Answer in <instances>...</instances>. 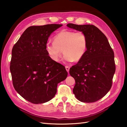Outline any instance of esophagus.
Wrapping results in <instances>:
<instances>
[{
  "label": "esophagus",
  "mask_w": 127,
  "mask_h": 127,
  "mask_svg": "<svg viewBox=\"0 0 127 127\" xmlns=\"http://www.w3.org/2000/svg\"><path fill=\"white\" fill-rule=\"evenodd\" d=\"M65 68H66V70H67V72H69V69H70V68H69V67H68V66H66L65 67Z\"/></svg>",
  "instance_id": "34e87169"
}]
</instances>
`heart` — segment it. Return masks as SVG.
I'll return each instance as SVG.
<instances>
[{
	"label": "heart",
	"instance_id": "heart-1",
	"mask_svg": "<svg viewBox=\"0 0 127 127\" xmlns=\"http://www.w3.org/2000/svg\"><path fill=\"white\" fill-rule=\"evenodd\" d=\"M54 42H48L45 45V50L50 58L58 61L62 53L63 59L67 62L78 61L86 53L87 39L83 32L61 31L55 36Z\"/></svg>",
	"mask_w": 127,
	"mask_h": 127
}]
</instances>
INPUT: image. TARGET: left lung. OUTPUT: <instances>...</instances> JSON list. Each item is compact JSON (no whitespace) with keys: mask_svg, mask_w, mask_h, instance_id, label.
I'll return each instance as SVG.
<instances>
[{"mask_svg":"<svg viewBox=\"0 0 127 127\" xmlns=\"http://www.w3.org/2000/svg\"><path fill=\"white\" fill-rule=\"evenodd\" d=\"M67 26L83 32L87 39L85 55L69 70L76 82L73 93L80 102H96L104 96L112 86L116 71L113 51L106 36L95 26L72 23Z\"/></svg>","mask_w":127,"mask_h":127,"instance_id":"left-lung-1","label":"left lung"}]
</instances>
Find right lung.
Masks as SVG:
<instances>
[{"label": "right lung", "mask_w": 127, "mask_h": 127, "mask_svg": "<svg viewBox=\"0 0 127 127\" xmlns=\"http://www.w3.org/2000/svg\"><path fill=\"white\" fill-rule=\"evenodd\" d=\"M61 24L32 26L22 34L11 51L10 70L15 90L34 104L49 101L58 84L68 75L65 67L50 58L45 50L48 37Z\"/></svg>", "instance_id": "obj_1"}]
</instances>
